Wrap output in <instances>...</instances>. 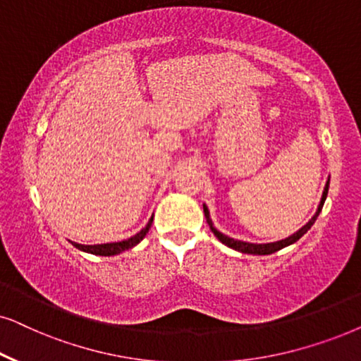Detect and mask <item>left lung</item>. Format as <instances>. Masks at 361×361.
Here are the masks:
<instances>
[{"instance_id":"1","label":"left lung","mask_w":361,"mask_h":361,"mask_svg":"<svg viewBox=\"0 0 361 361\" xmlns=\"http://www.w3.org/2000/svg\"><path fill=\"white\" fill-rule=\"evenodd\" d=\"M329 185H330V177H329V180H326V184H325L324 194H322V199H320V204H318V207H317V212L313 214V217L310 219V221H308V222L305 224V226H303L302 228H298L297 232L292 233V235H290V237H287V238H282V240H277V242H270V243H252V242L237 240V238L228 237V235H226V233L219 232L217 228H215L214 222H212V219H210V212H209L207 205H205V204L202 205V207H204V215H205V219H207V224H209L210 231L214 232V235L217 237L219 240H221V242L224 243V245L231 247V249L237 250V252H242V254H252V255H270V254H274V252H277V250H280V249H283V247L292 245V243L297 242L298 238L303 237L308 231H310L312 226H313V224H315V221H317L318 214L322 212V207H324L325 199H326V194H329Z\"/></svg>"}]
</instances>
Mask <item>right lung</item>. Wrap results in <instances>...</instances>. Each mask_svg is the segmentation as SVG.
Segmentation results:
<instances>
[{
    "mask_svg": "<svg viewBox=\"0 0 361 361\" xmlns=\"http://www.w3.org/2000/svg\"><path fill=\"white\" fill-rule=\"evenodd\" d=\"M152 219H149L147 226L142 228V231L135 233L130 238H126V240H121V242H111V243H96V245H82V243H78V242H71L74 247H76L78 250L81 252H87V254H92V255H101V257H112V255H118L121 252H126L129 249H133V247L137 245V243L142 240L144 237H146V233L149 232V228L152 226Z\"/></svg>",
    "mask_w": 361,
    "mask_h": 361,
    "instance_id": "1",
    "label": "right lung"
}]
</instances>
